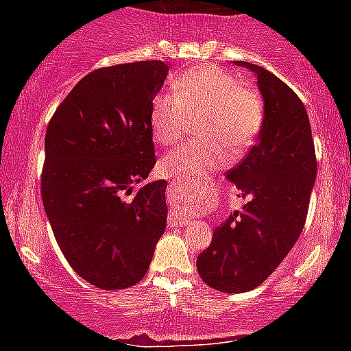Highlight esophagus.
Segmentation results:
<instances>
[{
    "instance_id": "1",
    "label": "esophagus",
    "mask_w": 351,
    "mask_h": 351,
    "mask_svg": "<svg viewBox=\"0 0 351 351\" xmlns=\"http://www.w3.org/2000/svg\"><path fill=\"white\" fill-rule=\"evenodd\" d=\"M188 221H190V219L184 218V216H181V214H179L178 210H172V213L169 214V225H170V226H182V225H188Z\"/></svg>"
}]
</instances>
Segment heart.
I'll list each match as a JSON object with an SVG mask.
<instances>
[{
  "mask_svg": "<svg viewBox=\"0 0 351 351\" xmlns=\"http://www.w3.org/2000/svg\"><path fill=\"white\" fill-rule=\"evenodd\" d=\"M200 117L204 138L186 142L161 160L170 178L219 169L255 144L265 121L262 96L241 86L237 77L214 64L184 71L173 80V93L158 95L151 107V128L156 142L172 145Z\"/></svg>",
  "mask_w": 351,
  "mask_h": 351,
  "instance_id": "heart-1",
  "label": "heart"
}]
</instances>
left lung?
<instances>
[{"mask_svg": "<svg viewBox=\"0 0 351 351\" xmlns=\"http://www.w3.org/2000/svg\"><path fill=\"white\" fill-rule=\"evenodd\" d=\"M235 64L256 75L265 121L246 158L226 172L247 202L214 228L197 258L204 283L225 293L253 290L283 262L304 228L316 179L311 125L299 96L258 64Z\"/></svg>", "mask_w": 351, "mask_h": 351, "instance_id": "1", "label": "left lung"}]
</instances>
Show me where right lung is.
<instances>
[{
    "label": "right lung",
    "instance_id": "1",
    "mask_svg": "<svg viewBox=\"0 0 351 351\" xmlns=\"http://www.w3.org/2000/svg\"><path fill=\"white\" fill-rule=\"evenodd\" d=\"M163 61L98 68L56 108L45 133L42 200L70 267L104 290L137 285L167 226V181L142 186L154 158L151 107Z\"/></svg>",
    "mask_w": 351,
    "mask_h": 351
}]
</instances>
